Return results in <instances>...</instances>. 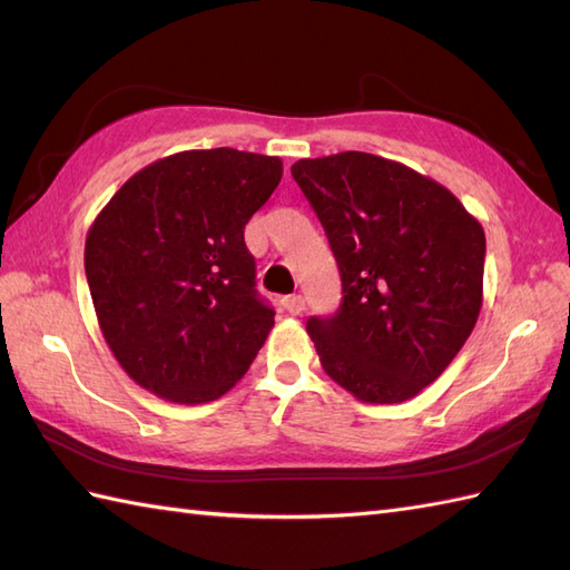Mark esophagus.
I'll return each instance as SVG.
<instances>
[{
    "label": "esophagus",
    "mask_w": 570,
    "mask_h": 570,
    "mask_svg": "<svg viewBox=\"0 0 570 570\" xmlns=\"http://www.w3.org/2000/svg\"><path fill=\"white\" fill-rule=\"evenodd\" d=\"M282 306L292 313V316H301V313L306 311V298L301 294H294V296H286L282 298Z\"/></svg>",
    "instance_id": "obj_1"
}]
</instances>
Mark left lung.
I'll list each match as a JSON object with an SVG mask.
<instances>
[{
    "label": "left lung",
    "instance_id": "obj_1",
    "mask_svg": "<svg viewBox=\"0 0 570 570\" xmlns=\"http://www.w3.org/2000/svg\"><path fill=\"white\" fill-rule=\"evenodd\" d=\"M292 176L343 282L335 316L306 323L325 374L360 402H406L441 377L475 328L482 225L445 186L374 154L301 159Z\"/></svg>",
    "mask_w": 570,
    "mask_h": 570
}]
</instances>
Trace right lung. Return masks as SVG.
Here are the masks:
<instances>
[{
    "mask_svg": "<svg viewBox=\"0 0 570 570\" xmlns=\"http://www.w3.org/2000/svg\"><path fill=\"white\" fill-rule=\"evenodd\" d=\"M278 156L193 149L141 168L88 229L85 276L105 343L144 390L205 404L242 380L274 325L245 225Z\"/></svg>",
    "mask_w": 570,
    "mask_h": 570,
    "instance_id": "add662e5",
    "label": "right lung"
}]
</instances>
